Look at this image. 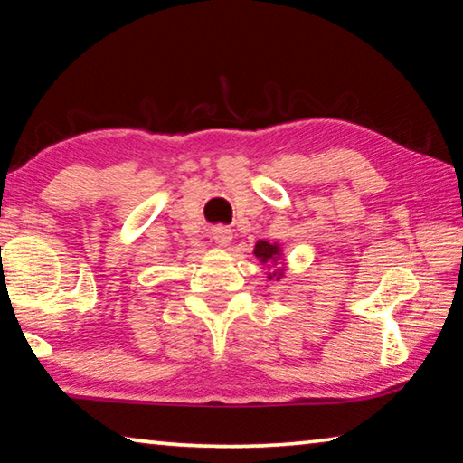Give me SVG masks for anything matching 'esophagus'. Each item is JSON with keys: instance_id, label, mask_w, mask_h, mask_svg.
Segmentation results:
<instances>
[{"instance_id": "34e87169", "label": "esophagus", "mask_w": 463, "mask_h": 463, "mask_svg": "<svg viewBox=\"0 0 463 463\" xmlns=\"http://www.w3.org/2000/svg\"><path fill=\"white\" fill-rule=\"evenodd\" d=\"M213 239L218 247H229L231 241H232V231L229 226H214L213 229Z\"/></svg>"}]
</instances>
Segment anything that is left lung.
Returning <instances> with one entry per match:
<instances>
[{"label": "left lung", "instance_id": "1", "mask_svg": "<svg viewBox=\"0 0 463 463\" xmlns=\"http://www.w3.org/2000/svg\"><path fill=\"white\" fill-rule=\"evenodd\" d=\"M253 255L260 260L261 265L265 268H276L273 271L268 273V279H276L279 281L284 278V268H278V263L284 260V253H281V247L278 242H269V241H257V245L253 249Z\"/></svg>", "mask_w": 463, "mask_h": 463}]
</instances>
